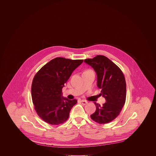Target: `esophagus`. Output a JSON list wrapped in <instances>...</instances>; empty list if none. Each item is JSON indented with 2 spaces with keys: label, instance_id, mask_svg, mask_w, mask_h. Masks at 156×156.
Returning <instances> with one entry per match:
<instances>
[{
  "label": "esophagus",
  "instance_id": "1",
  "mask_svg": "<svg viewBox=\"0 0 156 156\" xmlns=\"http://www.w3.org/2000/svg\"><path fill=\"white\" fill-rule=\"evenodd\" d=\"M81 103L83 105H86V104H88V102L86 101H84V100H82Z\"/></svg>",
  "mask_w": 156,
  "mask_h": 156
}]
</instances>
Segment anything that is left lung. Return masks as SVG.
<instances>
[{
	"label": "left lung",
	"instance_id": "8db88e82",
	"mask_svg": "<svg viewBox=\"0 0 156 156\" xmlns=\"http://www.w3.org/2000/svg\"><path fill=\"white\" fill-rule=\"evenodd\" d=\"M84 62L92 67L97 75V86L106 102L101 106L94 102L96 111L90 115L93 120L106 124L115 119L123 107L126 97L125 78L121 69L111 60L98 55Z\"/></svg>",
	"mask_w": 156,
	"mask_h": 156
}]
</instances>
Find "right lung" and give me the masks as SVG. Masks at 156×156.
Returning a JSON list of instances; mask_svg holds the SVG:
<instances>
[{"label":"right lung","instance_id":"right-lung-1","mask_svg":"<svg viewBox=\"0 0 156 156\" xmlns=\"http://www.w3.org/2000/svg\"><path fill=\"white\" fill-rule=\"evenodd\" d=\"M83 59L57 57L42 67L34 76L31 97L37 115L47 123L58 125L67 120L76 99L62 96V89Z\"/></svg>","mask_w":156,"mask_h":156}]
</instances>
